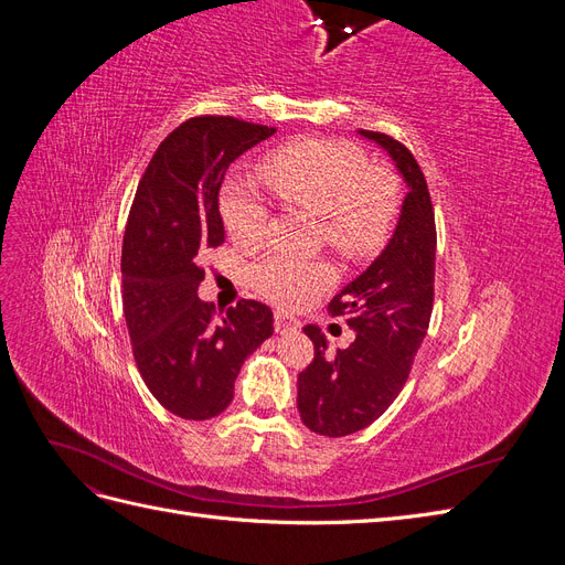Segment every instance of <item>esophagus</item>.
<instances>
[{
    "instance_id": "1",
    "label": "esophagus",
    "mask_w": 565,
    "mask_h": 565,
    "mask_svg": "<svg viewBox=\"0 0 565 565\" xmlns=\"http://www.w3.org/2000/svg\"><path fill=\"white\" fill-rule=\"evenodd\" d=\"M301 328L299 324V320L297 318H292V316H287V313H276V332L278 334H287V332H297Z\"/></svg>"
}]
</instances>
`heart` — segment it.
<instances>
[{
  "mask_svg": "<svg viewBox=\"0 0 565 565\" xmlns=\"http://www.w3.org/2000/svg\"><path fill=\"white\" fill-rule=\"evenodd\" d=\"M259 177L285 207L320 216V237L334 252L361 259L380 249L398 212V185L372 167L363 148L334 139L289 143L259 164ZM221 216L237 247L252 249L264 241L268 212L259 200L226 191ZM324 262H299L273 254L249 268L256 295L282 309H299L332 282Z\"/></svg>",
  "mask_w": 565,
  "mask_h": 565,
  "instance_id": "obj_1",
  "label": "heart"
}]
</instances>
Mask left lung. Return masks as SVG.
Here are the masks:
<instances>
[{"instance_id": "1", "label": "left lung", "mask_w": 565, "mask_h": 565, "mask_svg": "<svg viewBox=\"0 0 565 565\" xmlns=\"http://www.w3.org/2000/svg\"><path fill=\"white\" fill-rule=\"evenodd\" d=\"M361 134L388 150L409 191L386 249L328 303L355 332L349 349L330 355L320 330L303 328L316 353L299 372L297 407L313 434L330 438L365 429L398 398L434 311L436 218L429 185L401 141L382 131Z\"/></svg>"}]
</instances>
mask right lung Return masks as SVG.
<instances>
[{"label": "right lung", "instance_id": "obj_1", "mask_svg": "<svg viewBox=\"0 0 565 565\" xmlns=\"http://www.w3.org/2000/svg\"><path fill=\"white\" fill-rule=\"evenodd\" d=\"M270 134L276 129L231 115L185 119L136 188L122 243V309L146 386L181 419L224 413L245 358L273 334L266 303L241 299L216 316L198 297L202 256L224 243L221 181Z\"/></svg>", "mask_w": 565, "mask_h": 565}]
</instances>
